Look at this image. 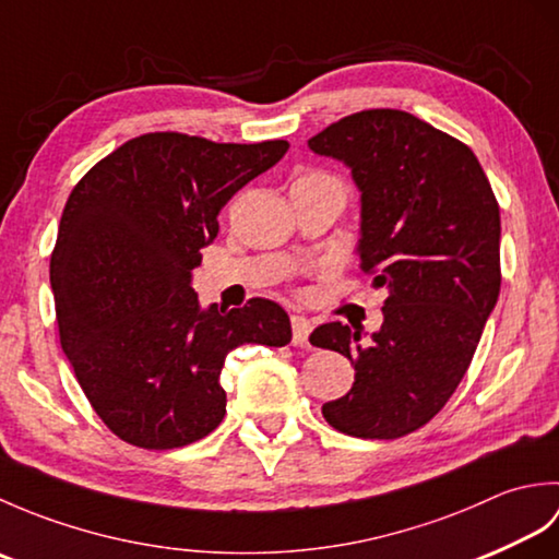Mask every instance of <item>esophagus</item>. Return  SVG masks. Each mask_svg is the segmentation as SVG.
<instances>
[{
  "instance_id": "1",
  "label": "esophagus",
  "mask_w": 559,
  "mask_h": 559,
  "mask_svg": "<svg viewBox=\"0 0 559 559\" xmlns=\"http://www.w3.org/2000/svg\"><path fill=\"white\" fill-rule=\"evenodd\" d=\"M290 324H293V346H298V348L310 346V341H307V338H310V334H312V322H310V319L295 314L290 319Z\"/></svg>"
}]
</instances>
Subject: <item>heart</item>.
Instances as JSON below:
<instances>
[{"instance_id":"1","label":"heart","mask_w":559,"mask_h":559,"mask_svg":"<svg viewBox=\"0 0 559 559\" xmlns=\"http://www.w3.org/2000/svg\"><path fill=\"white\" fill-rule=\"evenodd\" d=\"M324 177H329V175H324V173H312V175L302 177V180H324Z\"/></svg>"}]
</instances>
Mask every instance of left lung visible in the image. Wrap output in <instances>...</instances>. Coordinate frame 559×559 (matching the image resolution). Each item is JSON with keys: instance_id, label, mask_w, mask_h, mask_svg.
I'll return each instance as SVG.
<instances>
[{"instance_id": "1", "label": "left lung", "mask_w": 559, "mask_h": 559, "mask_svg": "<svg viewBox=\"0 0 559 559\" xmlns=\"http://www.w3.org/2000/svg\"><path fill=\"white\" fill-rule=\"evenodd\" d=\"M307 146L350 168L360 269L389 290L372 341L341 322L312 331V346L355 367L348 394L322 413L350 437L411 435L456 391L497 305L500 206L476 153L411 112H355Z\"/></svg>"}]
</instances>
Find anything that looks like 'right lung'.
<instances>
[{"instance_id": "right-lung-1", "label": "right lung", "mask_w": 559, "mask_h": 559, "mask_svg": "<svg viewBox=\"0 0 559 559\" xmlns=\"http://www.w3.org/2000/svg\"><path fill=\"white\" fill-rule=\"evenodd\" d=\"M288 146L153 132L71 189L50 257L59 343L93 411L124 442L177 449L206 437L225 415V355L290 343L281 305L201 310L192 288L221 209Z\"/></svg>"}]
</instances>
